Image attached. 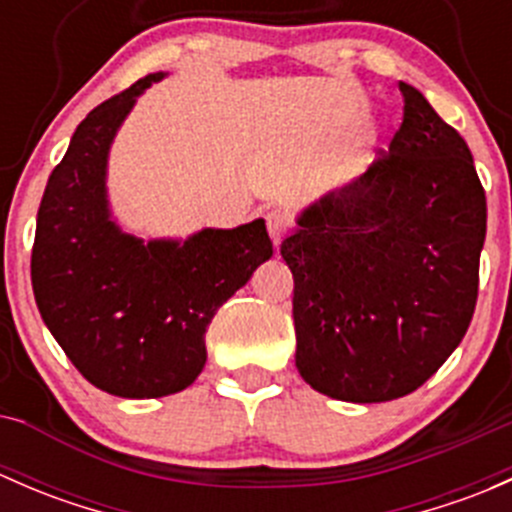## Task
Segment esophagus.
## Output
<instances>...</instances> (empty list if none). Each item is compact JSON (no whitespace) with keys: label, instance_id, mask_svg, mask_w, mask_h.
<instances>
[{"label":"esophagus","instance_id":"34e87169","mask_svg":"<svg viewBox=\"0 0 512 512\" xmlns=\"http://www.w3.org/2000/svg\"><path fill=\"white\" fill-rule=\"evenodd\" d=\"M289 230H292V218H289L285 210H270V213H267V232H270L275 245H280L282 237H285Z\"/></svg>","mask_w":512,"mask_h":512}]
</instances>
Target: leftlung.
Segmentation results:
<instances>
[{
  "instance_id": "left-lung-1",
  "label": "left lung",
  "mask_w": 512,
  "mask_h": 512,
  "mask_svg": "<svg viewBox=\"0 0 512 512\" xmlns=\"http://www.w3.org/2000/svg\"><path fill=\"white\" fill-rule=\"evenodd\" d=\"M389 151L297 215L280 252L294 277L299 376L381 404L431 379L478 297L485 193L456 128L409 84Z\"/></svg>"
}]
</instances>
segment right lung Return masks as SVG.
I'll use <instances>...</instances> for the list:
<instances>
[{"instance_id":"right-lung-1","label":"right lung","mask_w":512,"mask_h":512,"mask_svg":"<svg viewBox=\"0 0 512 512\" xmlns=\"http://www.w3.org/2000/svg\"><path fill=\"white\" fill-rule=\"evenodd\" d=\"M165 76H143L79 123L36 215L32 285L41 319L81 376L121 399L188 389L208 361L215 312L272 257L262 218L232 230L203 227L185 240H143L113 218V138L138 96Z\"/></svg>"}]
</instances>
